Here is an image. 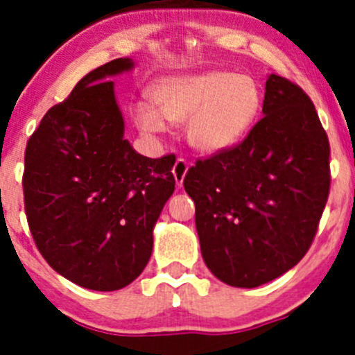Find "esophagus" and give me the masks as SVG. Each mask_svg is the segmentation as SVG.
Returning <instances> with one entry per match:
<instances>
[{
  "label": "esophagus",
  "mask_w": 355,
  "mask_h": 355,
  "mask_svg": "<svg viewBox=\"0 0 355 355\" xmlns=\"http://www.w3.org/2000/svg\"><path fill=\"white\" fill-rule=\"evenodd\" d=\"M187 170H189L187 159H185V157H178V159L175 161V166H173V177L178 185H182V182H184L185 175H187Z\"/></svg>",
  "instance_id": "34e87169"
}]
</instances>
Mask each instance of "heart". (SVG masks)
<instances>
[{
  "mask_svg": "<svg viewBox=\"0 0 355 355\" xmlns=\"http://www.w3.org/2000/svg\"><path fill=\"white\" fill-rule=\"evenodd\" d=\"M151 98L164 120H189V142L204 153H220L239 144L256 123L263 105L254 78L221 70L163 78ZM159 115L139 106L135 121L141 130L157 134L164 130Z\"/></svg>",
  "mask_w": 355,
  "mask_h": 355,
  "instance_id": "obj_1",
  "label": "heart"
}]
</instances>
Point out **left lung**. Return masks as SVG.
<instances>
[{
  "label": "left lung",
  "instance_id": "8db88e82",
  "mask_svg": "<svg viewBox=\"0 0 355 355\" xmlns=\"http://www.w3.org/2000/svg\"><path fill=\"white\" fill-rule=\"evenodd\" d=\"M263 113L244 141L199 157L184 178L204 263L241 288L306 256L330 194V142L309 96L273 73Z\"/></svg>",
  "mask_w": 355,
  "mask_h": 355
}]
</instances>
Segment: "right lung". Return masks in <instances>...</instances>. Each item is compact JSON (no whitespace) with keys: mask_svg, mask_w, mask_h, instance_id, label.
<instances>
[{"mask_svg":"<svg viewBox=\"0 0 355 355\" xmlns=\"http://www.w3.org/2000/svg\"><path fill=\"white\" fill-rule=\"evenodd\" d=\"M132 67L118 58L89 71L25 148L24 204L39 252L67 280L99 292L142 273L153 228L175 191V155L151 159L123 139L108 77Z\"/></svg>","mask_w":355,"mask_h":355,"instance_id":"add662e5","label":"right lung"}]
</instances>
